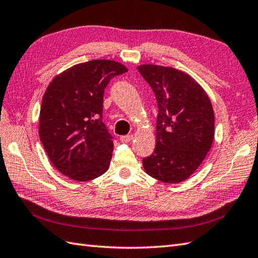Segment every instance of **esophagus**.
<instances>
[{"instance_id": "esophagus-1", "label": "esophagus", "mask_w": 258, "mask_h": 258, "mask_svg": "<svg viewBox=\"0 0 258 258\" xmlns=\"http://www.w3.org/2000/svg\"><path fill=\"white\" fill-rule=\"evenodd\" d=\"M133 139H134L133 135H127V136L120 137V141H121V142H130Z\"/></svg>"}]
</instances>
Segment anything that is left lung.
<instances>
[{"label":"left lung","instance_id":"left-lung-1","mask_svg":"<svg viewBox=\"0 0 258 258\" xmlns=\"http://www.w3.org/2000/svg\"><path fill=\"white\" fill-rule=\"evenodd\" d=\"M158 102L156 149L142 160L146 172L165 183L188 179L203 162L214 139V111L202 86L172 67H137Z\"/></svg>","mask_w":258,"mask_h":258}]
</instances>
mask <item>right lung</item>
Returning a JSON list of instances; mask_svg holds the SVG:
<instances>
[{"mask_svg": "<svg viewBox=\"0 0 258 258\" xmlns=\"http://www.w3.org/2000/svg\"><path fill=\"white\" fill-rule=\"evenodd\" d=\"M125 72L118 61L94 59L51 79L43 96L38 135L61 174L85 182L109 168L113 142L102 122L104 93L111 78Z\"/></svg>", "mask_w": 258, "mask_h": 258, "instance_id": "obj_1", "label": "right lung"}]
</instances>
